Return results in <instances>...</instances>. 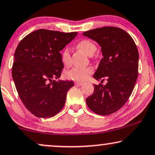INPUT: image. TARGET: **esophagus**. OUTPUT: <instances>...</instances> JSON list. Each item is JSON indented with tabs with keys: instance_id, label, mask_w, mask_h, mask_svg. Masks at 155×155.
<instances>
[{
	"instance_id": "1",
	"label": "esophagus",
	"mask_w": 155,
	"mask_h": 155,
	"mask_svg": "<svg viewBox=\"0 0 155 155\" xmlns=\"http://www.w3.org/2000/svg\"><path fill=\"white\" fill-rule=\"evenodd\" d=\"M83 82H81V81H76L75 82V85H77V86H81L83 84Z\"/></svg>"
}]
</instances>
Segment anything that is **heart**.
Here are the masks:
<instances>
[{
	"mask_svg": "<svg viewBox=\"0 0 155 155\" xmlns=\"http://www.w3.org/2000/svg\"><path fill=\"white\" fill-rule=\"evenodd\" d=\"M77 47L88 55H92L95 53L97 47L92 41L89 40H82L78 42ZM61 61L64 65H68L70 63V49L66 47L61 52ZM93 73L92 67H74L66 73L67 79L75 81H84L89 75Z\"/></svg>",
	"mask_w": 155,
	"mask_h": 155,
	"instance_id": "heart-1",
	"label": "heart"
}]
</instances>
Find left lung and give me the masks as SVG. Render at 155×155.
Returning <instances> with one entry per match:
<instances>
[{
    "mask_svg": "<svg viewBox=\"0 0 155 155\" xmlns=\"http://www.w3.org/2000/svg\"><path fill=\"white\" fill-rule=\"evenodd\" d=\"M83 35L96 41L103 55L93 77L107 81L105 85L94 84L86 102L97 114H112L125 105L133 92L139 68L137 47L132 37L118 27H100Z\"/></svg>",
    "mask_w": 155,
    "mask_h": 155,
    "instance_id": "obj_1",
    "label": "left lung"
}]
</instances>
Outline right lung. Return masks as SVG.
I'll return each instance as SVG.
<instances>
[{
  "instance_id": "obj_1",
  "label": "right lung",
  "mask_w": 155,
  "mask_h": 155,
  "mask_svg": "<svg viewBox=\"0 0 155 155\" xmlns=\"http://www.w3.org/2000/svg\"><path fill=\"white\" fill-rule=\"evenodd\" d=\"M77 32L38 29L18 45L14 53L12 77L22 103L38 118H51L65 105L73 81L58 79L63 68L60 53Z\"/></svg>"
}]
</instances>
